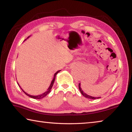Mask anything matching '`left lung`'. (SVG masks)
I'll return each mask as SVG.
<instances>
[{"label":"left lung","mask_w":132,"mask_h":132,"mask_svg":"<svg viewBox=\"0 0 132 132\" xmlns=\"http://www.w3.org/2000/svg\"><path fill=\"white\" fill-rule=\"evenodd\" d=\"M81 84H80V83H79V89L80 90V93H81V94L84 96V97H85L87 98H88V99H93V100H95V99H98V98H100L101 97H92V96H90V95H88V94H87L86 93H85L84 92H83V91H82V90L81 88Z\"/></svg>","instance_id":"obj_1"}]
</instances>
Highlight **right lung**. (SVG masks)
I'll list each match as a JSON object with an SVG mask.
<instances>
[{"mask_svg":"<svg viewBox=\"0 0 132 132\" xmlns=\"http://www.w3.org/2000/svg\"><path fill=\"white\" fill-rule=\"evenodd\" d=\"M30 37H28V38H29ZM25 40V41H26ZM60 71H61V70H58L57 71H56V72L55 73V75H54V76H53V80H52V81H51V84H50V87H49V88H48V90H46L45 92V93H42V94H40V95H30V94H28V93H27L26 92H25V91H24L23 89L21 88V87L20 86V85H19V84L17 82V84H18V85H19V87H20L21 88V89L22 90V91H23V92L26 94L27 95H28V97H31V98H34V99H37V100H38V99H42V98H43L44 97H46V95H47L49 93H50L51 91V89H52V86H53V83H54V81H55V78H56V75Z\"/></svg>","mask_w":132,"mask_h":132,"instance_id":"right-lung-1","label":"right lung"}]
</instances>
